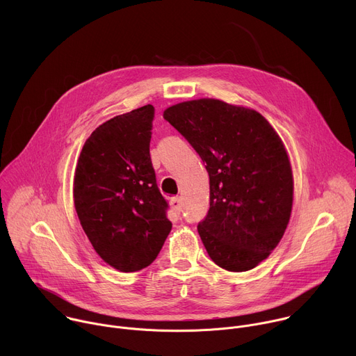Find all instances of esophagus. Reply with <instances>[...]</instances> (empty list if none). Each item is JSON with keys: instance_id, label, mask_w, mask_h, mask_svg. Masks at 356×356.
<instances>
[{"instance_id": "34e87169", "label": "esophagus", "mask_w": 356, "mask_h": 356, "mask_svg": "<svg viewBox=\"0 0 356 356\" xmlns=\"http://www.w3.org/2000/svg\"><path fill=\"white\" fill-rule=\"evenodd\" d=\"M170 206H172V209L177 213V214H180L183 210V202H181V198L180 197H173L172 200H170Z\"/></svg>"}]
</instances>
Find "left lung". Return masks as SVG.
<instances>
[{
  "mask_svg": "<svg viewBox=\"0 0 356 356\" xmlns=\"http://www.w3.org/2000/svg\"><path fill=\"white\" fill-rule=\"evenodd\" d=\"M163 118L206 162L210 210L197 229L210 258L229 272L255 268L280 242L293 206L284 145L257 111L201 98Z\"/></svg>",
  "mask_w": 356,
  "mask_h": 356,
  "instance_id": "1",
  "label": "left lung"
}]
</instances>
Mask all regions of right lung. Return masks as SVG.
Wrapping results in <instances>:
<instances>
[{
	"label": "right lung",
	"mask_w": 356,
	"mask_h": 356,
	"mask_svg": "<svg viewBox=\"0 0 356 356\" xmlns=\"http://www.w3.org/2000/svg\"><path fill=\"white\" fill-rule=\"evenodd\" d=\"M154 106L99 125L86 140L74 173V207L92 248L121 272L158 257L170 229L149 145Z\"/></svg>",
	"instance_id": "right-lung-1"
}]
</instances>
